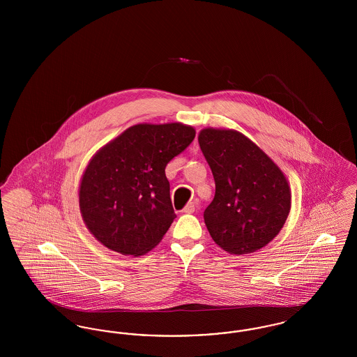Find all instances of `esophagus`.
Instances as JSON below:
<instances>
[{
    "label": "esophagus",
    "instance_id": "34e87169",
    "mask_svg": "<svg viewBox=\"0 0 357 357\" xmlns=\"http://www.w3.org/2000/svg\"><path fill=\"white\" fill-rule=\"evenodd\" d=\"M194 211H195V204L194 202L187 204L186 207L183 208V213H186V214H192Z\"/></svg>",
    "mask_w": 357,
    "mask_h": 357
}]
</instances>
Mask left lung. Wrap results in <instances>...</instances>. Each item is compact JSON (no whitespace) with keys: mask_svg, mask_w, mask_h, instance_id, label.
Segmentation results:
<instances>
[{"mask_svg":"<svg viewBox=\"0 0 357 357\" xmlns=\"http://www.w3.org/2000/svg\"><path fill=\"white\" fill-rule=\"evenodd\" d=\"M198 142L215 182L204 214L210 236L230 255L264 248L288 218L291 194L285 175L237 131L204 128Z\"/></svg>","mask_w":357,"mask_h":357,"instance_id":"left-lung-1","label":"left lung"}]
</instances>
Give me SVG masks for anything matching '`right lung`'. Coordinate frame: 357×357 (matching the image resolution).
<instances>
[{
	"instance_id": "obj_1",
	"label": "right lung",
	"mask_w": 357,
	"mask_h": 357,
	"mask_svg": "<svg viewBox=\"0 0 357 357\" xmlns=\"http://www.w3.org/2000/svg\"><path fill=\"white\" fill-rule=\"evenodd\" d=\"M194 137L195 130L181 123L136 124L91 159L79 202L104 246L137 257L160 242L176 218L165 169Z\"/></svg>"
}]
</instances>
